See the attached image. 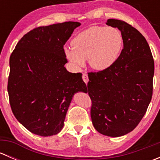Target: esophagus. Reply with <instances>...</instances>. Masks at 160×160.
<instances>
[{"instance_id":"esophagus-1","label":"esophagus","mask_w":160,"mask_h":160,"mask_svg":"<svg viewBox=\"0 0 160 160\" xmlns=\"http://www.w3.org/2000/svg\"><path fill=\"white\" fill-rule=\"evenodd\" d=\"M82 78H83V80L84 81V83H88V80H89V79H88V75L86 73H83V76H82Z\"/></svg>"}]
</instances>
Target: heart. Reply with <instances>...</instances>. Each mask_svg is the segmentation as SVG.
<instances>
[{
  "instance_id": "1",
  "label": "heart",
  "mask_w": 160,
  "mask_h": 160,
  "mask_svg": "<svg viewBox=\"0 0 160 160\" xmlns=\"http://www.w3.org/2000/svg\"><path fill=\"white\" fill-rule=\"evenodd\" d=\"M123 43L117 28L93 26L77 34L72 40V47H64V54L75 68L83 67L88 59L92 68L104 70L118 59Z\"/></svg>"
}]
</instances>
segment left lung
Masks as SVG:
<instances>
[{"label": "left lung", "mask_w": 160, "mask_h": 160, "mask_svg": "<svg viewBox=\"0 0 160 160\" xmlns=\"http://www.w3.org/2000/svg\"><path fill=\"white\" fill-rule=\"evenodd\" d=\"M120 30L124 48L106 70L89 72L92 123L101 134L119 137L132 132L146 114L152 95L154 60L145 37L123 21L108 19Z\"/></svg>", "instance_id": "8db88e82"}]
</instances>
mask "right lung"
<instances>
[{
    "label": "right lung",
    "mask_w": 160,
    "mask_h": 160,
    "mask_svg": "<svg viewBox=\"0 0 160 160\" xmlns=\"http://www.w3.org/2000/svg\"><path fill=\"white\" fill-rule=\"evenodd\" d=\"M80 25L67 22L38 27L25 34L11 53L8 84L11 110L32 133L44 137L59 133L73 95L88 90L80 72L64 67L63 46Z\"/></svg>",
    "instance_id": "right-lung-1"
}]
</instances>
